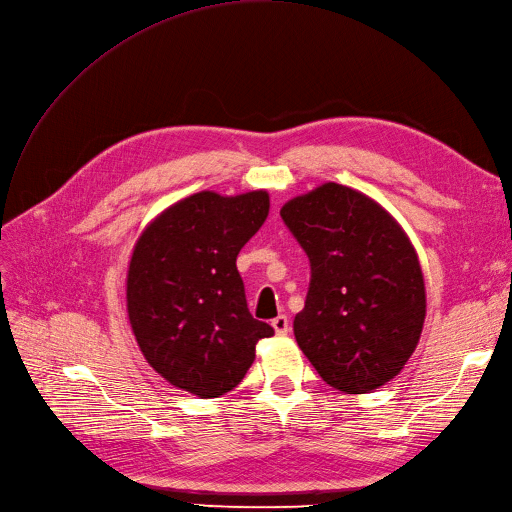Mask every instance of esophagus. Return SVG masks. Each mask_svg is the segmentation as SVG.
I'll return each instance as SVG.
<instances>
[{
    "label": "esophagus",
    "instance_id": "obj_1",
    "mask_svg": "<svg viewBox=\"0 0 512 512\" xmlns=\"http://www.w3.org/2000/svg\"><path fill=\"white\" fill-rule=\"evenodd\" d=\"M271 325H273V330H275V334H277V336H285V334L290 332V319L285 317V315L275 317V319L271 321Z\"/></svg>",
    "mask_w": 512,
    "mask_h": 512
}]
</instances>
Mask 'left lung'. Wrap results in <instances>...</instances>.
<instances>
[{
  "instance_id": "1",
  "label": "left lung",
  "mask_w": 512,
  "mask_h": 512,
  "mask_svg": "<svg viewBox=\"0 0 512 512\" xmlns=\"http://www.w3.org/2000/svg\"><path fill=\"white\" fill-rule=\"evenodd\" d=\"M281 218L311 262L296 342L317 374L349 395L393 380L416 351L426 317L420 260L378 201L325 182L290 199Z\"/></svg>"
}]
</instances>
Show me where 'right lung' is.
Segmentation results:
<instances>
[{
  "label": "right lung",
  "instance_id": "add662e5",
  "mask_svg": "<svg viewBox=\"0 0 512 512\" xmlns=\"http://www.w3.org/2000/svg\"><path fill=\"white\" fill-rule=\"evenodd\" d=\"M269 193L201 191L163 210L138 237L128 267L132 332L153 370L214 399L243 380L273 327L250 315L237 254L269 216Z\"/></svg>",
  "mask_w": 512,
  "mask_h": 512
}]
</instances>
